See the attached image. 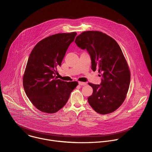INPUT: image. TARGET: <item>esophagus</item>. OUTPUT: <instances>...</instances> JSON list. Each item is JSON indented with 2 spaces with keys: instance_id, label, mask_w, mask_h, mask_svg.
<instances>
[{
  "instance_id": "obj_1",
  "label": "esophagus",
  "mask_w": 152,
  "mask_h": 152,
  "mask_svg": "<svg viewBox=\"0 0 152 152\" xmlns=\"http://www.w3.org/2000/svg\"><path fill=\"white\" fill-rule=\"evenodd\" d=\"M79 85H81V86H84V85H86V83L83 82H79Z\"/></svg>"
}]
</instances>
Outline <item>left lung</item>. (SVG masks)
I'll return each instance as SVG.
<instances>
[{
	"label": "left lung",
	"mask_w": 152,
	"mask_h": 152,
	"mask_svg": "<svg viewBox=\"0 0 152 152\" xmlns=\"http://www.w3.org/2000/svg\"><path fill=\"white\" fill-rule=\"evenodd\" d=\"M75 43L86 49L91 58V69L98 70L100 85L88 83L92 94L88 98L98 113L113 112L124 103L129 87L130 70L118 43L110 36L98 31H86L77 36Z\"/></svg>",
	"instance_id": "8db88e82"
}]
</instances>
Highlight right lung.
Returning <instances> with one entry per match:
<instances>
[{"instance_id": "add662e5", "label": "right lung", "mask_w": 152, "mask_h": 152, "mask_svg": "<svg viewBox=\"0 0 152 152\" xmlns=\"http://www.w3.org/2000/svg\"><path fill=\"white\" fill-rule=\"evenodd\" d=\"M77 33H58L49 36L34 47L23 75V86L31 103L38 110L54 113L67 103L77 82L57 78V67Z\"/></svg>"}]
</instances>
